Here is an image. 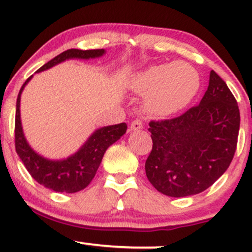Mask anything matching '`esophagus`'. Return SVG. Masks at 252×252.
I'll use <instances>...</instances> for the list:
<instances>
[{
    "label": "esophagus",
    "mask_w": 252,
    "mask_h": 252,
    "mask_svg": "<svg viewBox=\"0 0 252 252\" xmlns=\"http://www.w3.org/2000/svg\"><path fill=\"white\" fill-rule=\"evenodd\" d=\"M141 128H143V123L140 120H138V119L132 121L131 126H129V131H140Z\"/></svg>",
    "instance_id": "esophagus-1"
}]
</instances>
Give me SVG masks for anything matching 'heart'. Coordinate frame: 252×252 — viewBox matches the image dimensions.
<instances>
[{"label": "heart", "instance_id": "b5f03b06", "mask_svg": "<svg viewBox=\"0 0 252 252\" xmlns=\"http://www.w3.org/2000/svg\"><path fill=\"white\" fill-rule=\"evenodd\" d=\"M129 88L145 96L144 108L158 117H169L191 102L200 88L199 73L183 62L150 66L129 78Z\"/></svg>", "mask_w": 252, "mask_h": 252}]
</instances>
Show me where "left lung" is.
<instances>
[{"label":"left lung","mask_w":252,"mask_h":252,"mask_svg":"<svg viewBox=\"0 0 252 252\" xmlns=\"http://www.w3.org/2000/svg\"><path fill=\"white\" fill-rule=\"evenodd\" d=\"M239 108L216 71L197 106L174 119L151 121L152 150L145 163L148 180L172 197L199 194L227 170L237 148Z\"/></svg>","instance_id":"8db88e82"}]
</instances>
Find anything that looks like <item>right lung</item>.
I'll list each match as a JSON object with an SVG mask.
<instances>
[{
  "label": "right lung",
  "instance_id": "1",
  "mask_svg": "<svg viewBox=\"0 0 252 252\" xmlns=\"http://www.w3.org/2000/svg\"><path fill=\"white\" fill-rule=\"evenodd\" d=\"M101 50H76L71 49L62 52L57 57L44 64L36 72L45 71L67 59H90L98 58L104 55ZM33 76L27 78L20 89L16 100L15 114V149L20 159L26 166L27 171L36 182L51 190L59 193H76L84 189L94 179L96 171L100 166L101 160L106 150L120 139L126 133L127 125L125 123L118 125L104 126L96 129L77 152L64 159H49L40 156L30 146L25 138L24 129L20 118V100L21 93Z\"/></svg>",
  "mask_w": 252,
  "mask_h": 252
}]
</instances>
